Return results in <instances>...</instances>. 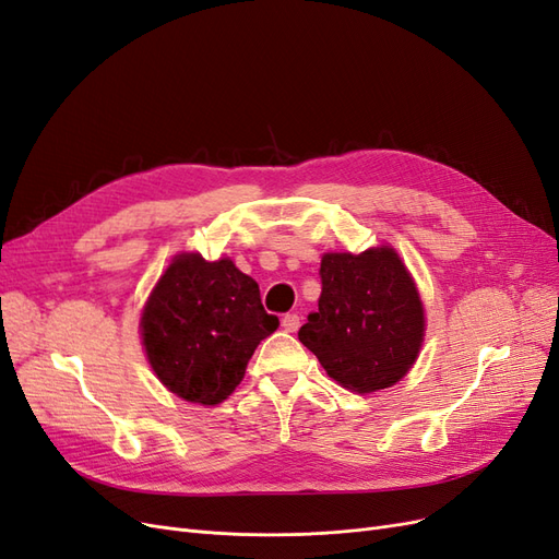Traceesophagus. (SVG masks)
<instances>
[{
	"label": "esophagus",
	"mask_w": 559,
	"mask_h": 559,
	"mask_svg": "<svg viewBox=\"0 0 559 559\" xmlns=\"http://www.w3.org/2000/svg\"><path fill=\"white\" fill-rule=\"evenodd\" d=\"M282 326H284V331L296 333V331H298V326H300V317H298V314H294V312L284 314V317H282Z\"/></svg>",
	"instance_id": "34e87169"
}]
</instances>
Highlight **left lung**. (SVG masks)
Listing matches in <instances>:
<instances>
[{
    "instance_id": "8db88e82",
    "label": "left lung",
    "mask_w": 559,
    "mask_h": 559,
    "mask_svg": "<svg viewBox=\"0 0 559 559\" xmlns=\"http://www.w3.org/2000/svg\"><path fill=\"white\" fill-rule=\"evenodd\" d=\"M319 310L298 331L326 373L352 392L392 386L413 368L425 308L392 247L324 253Z\"/></svg>"
}]
</instances>
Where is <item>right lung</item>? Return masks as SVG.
<instances>
[{
    "mask_svg": "<svg viewBox=\"0 0 559 559\" xmlns=\"http://www.w3.org/2000/svg\"><path fill=\"white\" fill-rule=\"evenodd\" d=\"M142 341L158 380L177 396L216 405L245 378L253 349L280 326L259 284L230 259L179 253L151 292Z\"/></svg>",
    "mask_w": 559,
    "mask_h": 559,
    "instance_id": "1",
    "label": "right lung"
}]
</instances>
